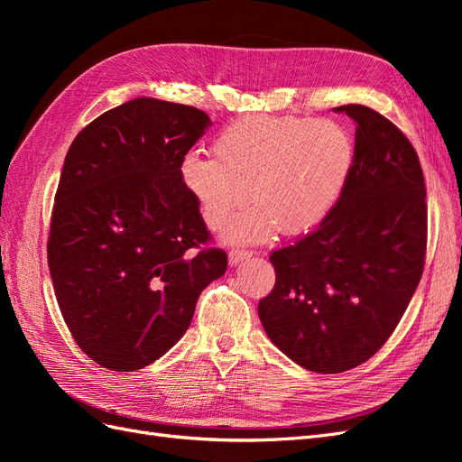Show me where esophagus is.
<instances>
[{
  "label": "esophagus",
  "instance_id": "34e87169",
  "mask_svg": "<svg viewBox=\"0 0 462 462\" xmlns=\"http://www.w3.org/2000/svg\"><path fill=\"white\" fill-rule=\"evenodd\" d=\"M248 256H250L248 250H245V248H233L231 253H229V263H231V265H236L239 262L246 260Z\"/></svg>",
  "mask_w": 462,
  "mask_h": 462
}]
</instances>
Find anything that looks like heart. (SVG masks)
I'll use <instances>...</instances> for the list:
<instances>
[{"label": "heart", "mask_w": 462, "mask_h": 462, "mask_svg": "<svg viewBox=\"0 0 462 462\" xmlns=\"http://www.w3.org/2000/svg\"><path fill=\"white\" fill-rule=\"evenodd\" d=\"M355 146L335 121L250 116L233 121L214 143V157L190 153L180 175L209 229L236 217L229 241H263L277 229L300 235L328 216L345 187Z\"/></svg>", "instance_id": "heart-1"}]
</instances>
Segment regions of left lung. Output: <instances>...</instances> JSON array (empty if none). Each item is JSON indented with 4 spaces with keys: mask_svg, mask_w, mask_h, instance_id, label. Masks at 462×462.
Instances as JSON below:
<instances>
[{
    "mask_svg": "<svg viewBox=\"0 0 462 462\" xmlns=\"http://www.w3.org/2000/svg\"><path fill=\"white\" fill-rule=\"evenodd\" d=\"M356 125L339 200L304 239L270 256L275 287L258 304L272 343L299 366L339 374L395 331L420 283L428 209L409 138L377 111L333 107Z\"/></svg>",
    "mask_w": 462,
    "mask_h": 462,
    "instance_id": "8db88e82",
    "label": "left lung"
}]
</instances>
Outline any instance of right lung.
<instances>
[{
	"label": "right lung",
	"mask_w": 462,
	"mask_h": 462,
	"mask_svg": "<svg viewBox=\"0 0 462 462\" xmlns=\"http://www.w3.org/2000/svg\"><path fill=\"white\" fill-rule=\"evenodd\" d=\"M204 111L134 97L106 111L69 148L51 212L48 265L69 331L97 365L141 370L190 326L227 254L183 183Z\"/></svg>",
	"instance_id": "add662e5"
}]
</instances>
